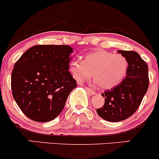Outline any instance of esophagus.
<instances>
[{"label": "esophagus", "mask_w": 159, "mask_h": 159, "mask_svg": "<svg viewBox=\"0 0 159 159\" xmlns=\"http://www.w3.org/2000/svg\"><path fill=\"white\" fill-rule=\"evenodd\" d=\"M85 89H86V90H87V91H88V92L90 93L91 95H95V94H96V91L93 90H92V89L89 88V87H86Z\"/></svg>", "instance_id": "34e87169"}]
</instances>
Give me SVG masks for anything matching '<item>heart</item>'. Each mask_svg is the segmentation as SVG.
<instances>
[{
	"label": "heart",
	"mask_w": 159,
	"mask_h": 159,
	"mask_svg": "<svg viewBox=\"0 0 159 159\" xmlns=\"http://www.w3.org/2000/svg\"><path fill=\"white\" fill-rule=\"evenodd\" d=\"M129 62L121 54L105 50L90 53L83 61L75 60L70 63V71L79 83L93 76L95 83L101 88L108 90L118 85L126 75Z\"/></svg>",
	"instance_id": "1"
}]
</instances>
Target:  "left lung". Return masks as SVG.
<instances>
[{
  "label": "left lung",
  "mask_w": 159,
  "mask_h": 159,
  "mask_svg": "<svg viewBox=\"0 0 159 159\" xmlns=\"http://www.w3.org/2000/svg\"><path fill=\"white\" fill-rule=\"evenodd\" d=\"M129 62L126 76L118 85L106 90L102 96L105 104L96 110L100 117L119 122L131 116L140 106L149 87L148 66L139 54L132 51L118 50Z\"/></svg>",
  "instance_id": "left-lung-1"
}]
</instances>
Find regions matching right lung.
Segmentation results:
<instances>
[{
    "mask_svg": "<svg viewBox=\"0 0 159 159\" xmlns=\"http://www.w3.org/2000/svg\"><path fill=\"white\" fill-rule=\"evenodd\" d=\"M73 48L66 45H39L26 51L11 76L14 99L30 120L45 123L63 111L69 93L77 87L69 72Z\"/></svg>",
    "mask_w": 159,
    "mask_h": 159,
    "instance_id": "obj_1",
    "label": "right lung"
}]
</instances>
